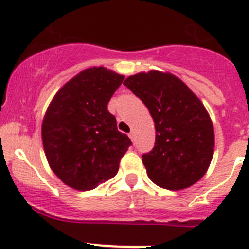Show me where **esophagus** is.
Masks as SVG:
<instances>
[{"label": "esophagus", "mask_w": 249, "mask_h": 249, "mask_svg": "<svg viewBox=\"0 0 249 249\" xmlns=\"http://www.w3.org/2000/svg\"><path fill=\"white\" fill-rule=\"evenodd\" d=\"M128 136H129V138H131V140H132V142H135V141H136V135H135V132L132 131Z\"/></svg>", "instance_id": "esophagus-1"}]
</instances>
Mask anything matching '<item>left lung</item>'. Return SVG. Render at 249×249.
<instances>
[{"instance_id": "left-lung-1", "label": "left lung", "mask_w": 249, "mask_h": 249, "mask_svg": "<svg viewBox=\"0 0 249 249\" xmlns=\"http://www.w3.org/2000/svg\"><path fill=\"white\" fill-rule=\"evenodd\" d=\"M123 85L155 121V147L142 156L149 179L171 191L198 182L214 152L213 123L201 100L175 74L155 70L129 76Z\"/></svg>"}]
</instances>
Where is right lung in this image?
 I'll return each mask as SVG.
<instances>
[{
  "label": "right lung",
  "instance_id": "1",
  "mask_svg": "<svg viewBox=\"0 0 249 249\" xmlns=\"http://www.w3.org/2000/svg\"><path fill=\"white\" fill-rule=\"evenodd\" d=\"M123 78L105 67L87 68L68 81L48 106L43 149L51 169L71 188L93 190L114 177L132 144L107 109Z\"/></svg>",
  "mask_w": 249,
  "mask_h": 249
}]
</instances>
